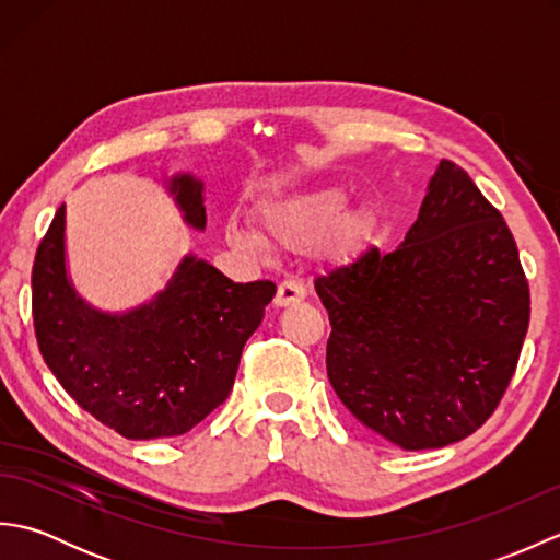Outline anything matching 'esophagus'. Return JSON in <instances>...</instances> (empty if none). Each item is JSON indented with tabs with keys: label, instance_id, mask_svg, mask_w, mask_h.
<instances>
[{
	"label": "esophagus",
	"instance_id": "obj_1",
	"mask_svg": "<svg viewBox=\"0 0 560 560\" xmlns=\"http://www.w3.org/2000/svg\"><path fill=\"white\" fill-rule=\"evenodd\" d=\"M303 299H305L303 283L295 281V279H287V281L279 283V291H277V299H273V305L289 307V305L301 303Z\"/></svg>",
	"mask_w": 560,
	"mask_h": 560
}]
</instances>
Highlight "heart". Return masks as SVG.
<instances>
[{"mask_svg":"<svg viewBox=\"0 0 560 560\" xmlns=\"http://www.w3.org/2000/svg\"><path fill=\"white\" fill-rule=\"evenodd\" d=\"M349 195L341 187H325L291 199L271 201L259 213L261 240L279 249H311L337 229L343 245L361 243L371 229V213L349 211ZM225 241L245 253L259 255L265 244L259 235L231 221L225 225Z\"/></svg>","mask_w":560,"mask_h":560,"instance_id":"heart-1","label":"heart"}]
</instances>
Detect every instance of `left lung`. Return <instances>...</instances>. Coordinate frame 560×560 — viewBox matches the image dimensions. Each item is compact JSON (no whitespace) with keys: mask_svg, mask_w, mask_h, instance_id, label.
Masks as SVG:
<instances>
[{"mask_svg":"<svg viewBox=\"0 0 560 560\" xmlns=\"http://www.w3.org/2000/svg\"><path fill=\"white\" fill-rule=\"evenodd\" d=\"M327 375L355 419L401 450L471 435L501 404L529 327L515 237L467 171L440 161L399 247L315 279Z\"/></svg>","mask_w":560,"mask_h":560,"instance_id":"obj_1","label":"left lung"}]
</instances>
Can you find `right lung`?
I'll list each match as a JSON object with an SVG mask.
<instances>
[{
  "mask_svg": "<svg viewBox=\"0 0 560 560\" xmlns=\"http://www.w3.org/2000/svg\"><path fill=\"white\" fill-rule=\"evenodd\" d=\"M168 192L185 223L205 231V183L173 175ZM33 325L43 359L69 397L129 440L173 438L231 395L245 341L277 287L233 283L185 255L149 303L103 313L71 287L65 257V205L33 261Z\"/></svg>",
  "mask_w": 560,
  "mask_h": 560,
  "instance_id": "add662e5",
  "label": "right lung"
}]
</instances>
